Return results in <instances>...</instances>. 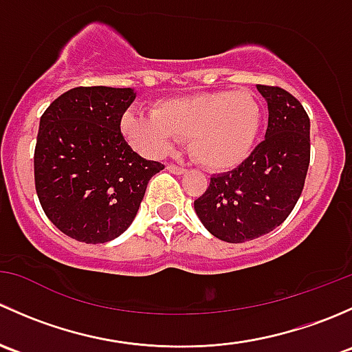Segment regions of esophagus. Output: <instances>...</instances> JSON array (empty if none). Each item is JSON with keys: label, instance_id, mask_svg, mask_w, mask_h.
Instances as JSON below:
<instances>
[{"label": "esophagus", "instance_id": "34e87169", "mask_svg": "<svg viewBox=\"0 0 352 352\" xmlns=\"http://www.w3.org/2000/svg\"><path fill=\"white\" fill-rule=\"evenodd\" d=\"M166 170H168V172H172V173H175V175H184V173L187 172L186 168H180V166H177V165H168V166H166Z\"/></svg>", "mask_w": 352, "mask_h": 352}]
</instances>
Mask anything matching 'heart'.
<instances>
[{
  "mask_svg": "<svg viewBox=\"0 0 352 352\" xmlns=\"http://www.w3.org/2000/svg\"><path fill=\"white\" fill-rule=\"evenodd\" d=\"M262 109L250 91H208L160 102L153 110L133 107L122 116V133L148 158H162L189 140L190 155L202 166L226 172L252 153Z\"/></svg>",
  "mask_w": 352,
  "mask_h": 352,
  "instance_id": "obj_1",
  "label": "heart"
}]
</instances>
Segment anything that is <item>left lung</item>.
<instances>
[{"mask_svg": "<svg viewBox=\"0 0 352 352\" xmlns=\"http://www.w3.org/2000/svg\"><path fill=\"white\" fill-rule=\"evenodd\" d=\"M267 102L265 138L232 172L211 177L194 201L211 235L242 243L272 232L293 211L310 163V119L303 105L279 87L257 85Z\"/></svg>", "mask_w": 352, "mask_h": 352, "instance_id": "1", "label": "left lung"}]
</instances>
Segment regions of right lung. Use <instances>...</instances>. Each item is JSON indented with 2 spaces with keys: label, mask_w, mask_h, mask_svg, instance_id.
<instances>
[{
  "label": "right lung",
  "mask_w": 352,
  "mask_h": 352,
  "mask_svg": "<svg viewBox=\"0 0 352 352\" xmlns=\"http://www.w3.org/2000/svg\"><path fill=\"white\" fill-rule=\"evenodd\" d=\"M134 88L78 87L41 117L35 190L45 216L78 242L105 243L134 221L150 179L165 166L141 158L120 133Z\"/></svg>",
  "instance_id": "add662e5"
}]
</instances>
